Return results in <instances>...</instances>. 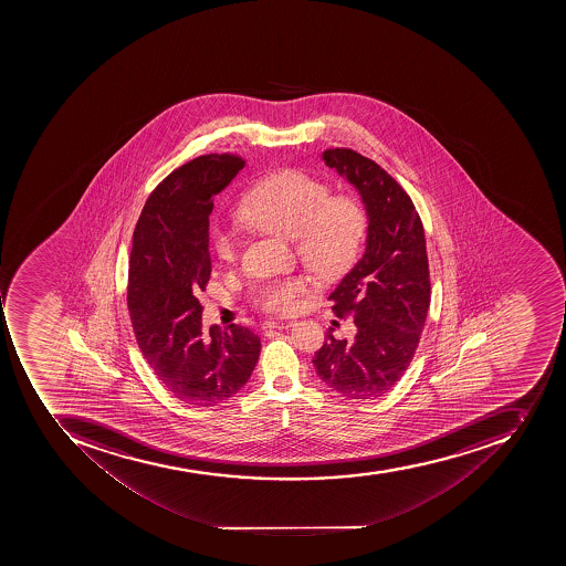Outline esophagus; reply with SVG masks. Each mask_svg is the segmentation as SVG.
Returning <instances> with one entry per match:
<instances>
[{"instance_id":"34e87169","label":"esophagus","mask_w":566,"mask_h":566,"mask_svg":"<svg viewBox=\"0 0 566 566\" xmlns=\"http://www.w3.org/2000/svg\"><path fill=\"white\" fill-rule=\"evenodd\" d=\"M292 325H294V321H268L263 322V329H286Z\"/></svg>"}]
</instances>
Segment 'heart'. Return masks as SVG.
I'll use <instances>...</instances> for the list:
<instances>
[{
	"label": "heart",
	"mask_w": 566,
	"mask_h": 566,
	"mask_svg": "<svg viewBox=\"0 0 566 566\" xmlns=\"http://www.w3.org/2000/svg\"><path fill=\"white\" fill-rule=\"evenodd\" d=\"M239 219L294 239L298 256L322 277L336 276L356 260L366 230L365 210L356 198L329 197V187L298 169L260 180L242 200ZM212 244L219 260H235L239 241L232 227H219ZM307 289L303 276L274 280L260 289L256 303L268 312H290Z\"/></svg>",
	"instance_id": "b5f03b06"
}]
</instances>
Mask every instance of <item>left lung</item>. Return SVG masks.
Returning a JSON list of instances; mask_svg holds the SVG:
<instances>
[{"instance_id": "1", "label": "left lung", "mask_w": 566, "mask_h": 566, "mask_svg": "<svg viewBox=\"0 0 566 566\" xmlns=\"http://www.w3.org/2000/svg\"><path fill=\"white\" fill-rule=\"evenodd\" d=\"M325 165L356 187L368 218L365 253L329 295L333 312L354 315L356 336L325 342L316 375L348 400L391 391L409 368L430 306L427 241L418 210L400 184L350 148H329Z\"/></svg>"}]
</instances>
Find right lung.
<instances>
[{
    "mask_svg": "<svg viewBox=\"0 0 566 566\" xmlns=\"http://www.w3.org/2000/svg\"><path fill=\"white\" fill-rule=\"evenodd\" d=\"M242 168L244 159L232 154L189 160L154 189L134 230L127 286L134 334L157 379L189 406H219L235 397L262 348L242 325L203 327L197 298L212 271L214 197Z\"/></svg>",
    "mask_w": 566,
    "mask_h": 566,
    "instance_id": "obj_1",
    "label": "right lung"
}]
</instances>
